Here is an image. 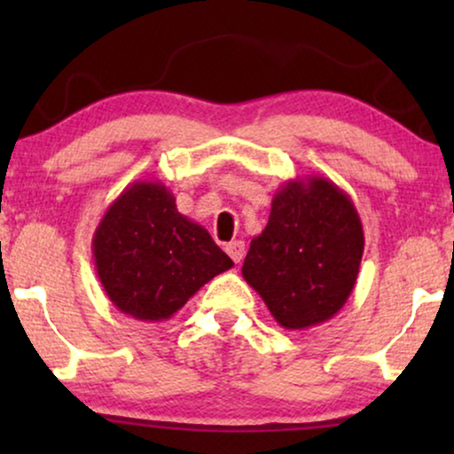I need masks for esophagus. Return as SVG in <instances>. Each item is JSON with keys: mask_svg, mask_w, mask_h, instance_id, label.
Segmentation results:
<instances>
[{"mask_svg": "<svg viewBox=\"0 0 454 454\" xmlns=\"http://www.w3.org/2000/svg\"><path fill=\"white\" fill-rule=\"evenodd\" d=\"M225 250L229 256H231L233 262H241V258H244V254H246V244L241 239L229 241V244L225 246Z\"/></svg>", "mask_w": 454, "mask_h": 454, "instance_id": "esophagus-1", "label": "esophagus"}]
</instances>
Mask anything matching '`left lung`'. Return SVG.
<instances>
[{
    "label": "left lung",
    "instance_id": "obj_1",
    "mask_svg": "<svg viewBox=\"0 0 454 454\" xmlns=\"http://www.w3.org/2000/svg\"><path fill=\"white\" fill-rule=\"evenodd\" d=\"M362 254L364 227L351 198L331 179L306 176L277 190L241 275L278 325L303 331L340 312Z\"/></svg>",
    "mask_w": 454,
    "mask_h": 454
}]
</instances>
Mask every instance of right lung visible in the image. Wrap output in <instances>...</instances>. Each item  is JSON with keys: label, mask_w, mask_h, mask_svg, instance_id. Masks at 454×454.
Returning a JSON list of instances; mask_svg holds the SVG:
<instances>
[{"label": "right lung", "mask_w": 454, "mask_h": 454, "mask_svg": "<svg viewBox=\"0 0 454 454\" xmlns=\"http://www.w3.org/2000/svg\"><path fill=\"white\" fill-rule=\"evenodd\" d=\"M105 294L140 322L169 320L202 285L233 266L210 233L176 207L160 182H134L109 204L92 235Z\"/></svg>", "instance_id": "1"}]
</instances>
